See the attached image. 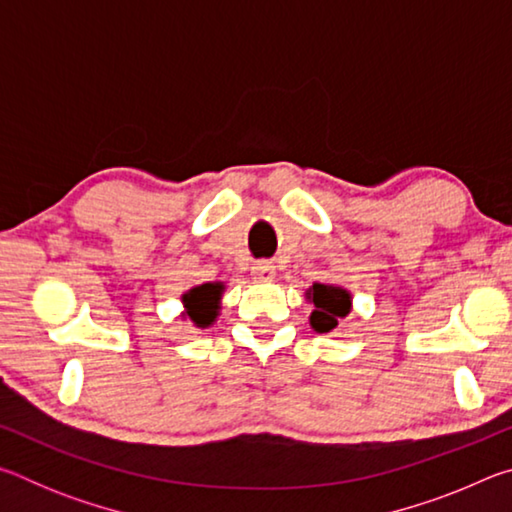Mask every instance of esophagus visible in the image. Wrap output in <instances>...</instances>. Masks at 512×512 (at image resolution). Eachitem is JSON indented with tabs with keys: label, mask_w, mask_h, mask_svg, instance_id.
<instances>
[{
	"label": "esophagus",
	"mask_w": 512,
	"mask_h": 512,
	"mask_svg": "<svg viewBox=\"0 0 512 512\" xmlns=\"http://www.w3.org/2000/svg\"><path fill=\"white\" fill-rule=\"evenodd\" d=\"M253 277H255V282H271L273 277H275L273 262H266V259H262V262H257L253 266Z\"/></svg>",
	"instance_id": "1"
}]
</instances>
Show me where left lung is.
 Returning a JSON list of instances; mask_svg holds the SVG:
<instances>
[{
  "label": "left lung",
  "instance_id": "left-lung-1",
  "mask_svg": "<svg viewBox=\"0 0 512 512\" xmlns=\"http://www.w3.org/2000/svg\"><path fill=\"white\" fill-rule=\"evenodd\" d=\"M314 302V314H311V327L316 332H329L339 325V318L350 314V293L332 284H314L309 291Z\"/></svg>",
  "mask_w": 512,
  "mask_h": 512
}]
</instances>
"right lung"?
Listing matches in <instances>:
<instances>
[{
    "label": "right lung",
    "mask_w": 512,
    "mask_h": 512,
    "mask_svg": "<svg viewBox=\"0 0 512 512\" xmlns=\"http://www.w3.org/2000/svg\"><path fill=\"white\" fill-rule=\"evenodd\" d=\"M219 296H221L219 284H201V287L185 293V305L189 307L187 311L189 318L201 327L210 325L216 316L214 302L219 300Z\"/></svg>",
    "instance_id": "add662e5"
}]
</instances>
